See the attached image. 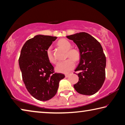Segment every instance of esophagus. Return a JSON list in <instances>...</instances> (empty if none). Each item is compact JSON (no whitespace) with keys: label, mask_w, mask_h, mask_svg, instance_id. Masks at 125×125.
<instances>
[{"label":"esophagus","mask_w":125,"mask_h":125,"mask_svg":"<svg viewBox=\"0 0 125 125\" xmlns=\"http://www.w3.org/2000/svg\"><path fill=\"white\" fill-rule=\"evenodd\" d=\"M69 75H70V74H67H67H65V77H68L69 76Z\"/></svg>","instance_id":"34e87169"}]
</instances>
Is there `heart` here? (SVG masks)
Listing matches in <instances>:
<instances>
[{
  "label": "heart",
  "mask_w": 125,
  "mask_h": 125,
  "mask_svg": "<svg viewBox=\"0 0 125 125\" xmlns=\"http://www.w3.org/2000/svg\"><path fill=\"white\" fill-rule=\"evenodd\" d=\"M58 45L66 50V58H69L66 60L60 61L57 64L55 70L57 72L67 73L75 67L74 61H77L80 59V52L77 49L73 48L72 44L66 39H61L58 42ZM46 56L49 62L52 64L56 62V60L53 55L52 47H49L46 50Z\"/></svg>",
  "instance_id": "obj_1"
}]
</instances>
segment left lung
<instances>
[{"mask_svg":"<svg viewBox=\"0 0 125 125\" xmlns=\"http://www.w3.org/2000/svg\"><path fill=\"white\" fill-rule=\"evenodd\" d=\"M77 45L80 52V63L75 71L79 81L73 85L77 93L92 95L101 89L105 80L106 56L100 42L91 35L81 32L66 36Z\"/></svg>","mask_w":125,"mask_h":125,"instance_id":"left-lung-1","label":"left lung"}]
</instances>
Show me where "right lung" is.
Masks as SVG:
<instances>
[{
  "label": "right lung",
  "mask_w": 125,
  "mask_h": 125,
  "mask_svg": "<svg viewBox=\"0 0 125 125\" xmlns=\"http://www.w3.org/2000/svg\"><path fill=\"white\" fill-rule=\"evenodd\" d=\"M56 36L38 35L26 42L19 59L22 80L32 96L47 101L56 95L59 83L65 75L55 73L46 56V50Z\"/></svg>",
  "instance_id": "add662e5"
}]
</instances>
